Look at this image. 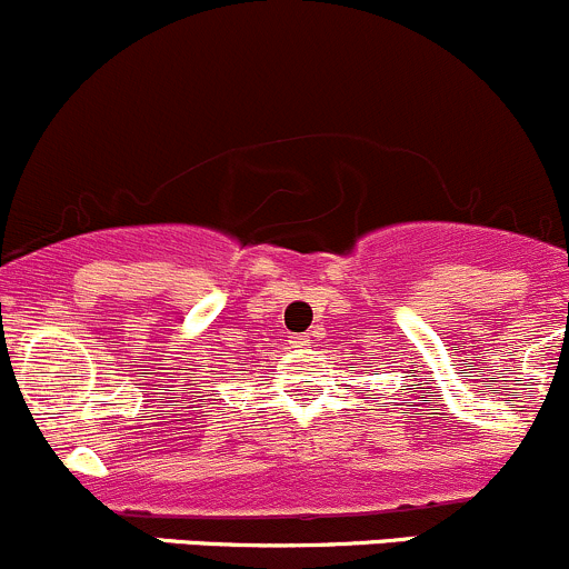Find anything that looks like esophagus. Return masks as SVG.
<instances>
[{"mask_svg":"<svg viewBox=\"0 0 569 569\" xmlns=\"http://www.w3.org/2000/svg\"><path fill=\"white\" fill-rule=\"evenodd\" d=\"M289 343L297 349H306V347H311V336H308V332H302V336H291Z\"/></svg>","mask_w":569,"mask_h":569,"instance_id":"esophagus-1","label":"esophagus"}]
</instances>
